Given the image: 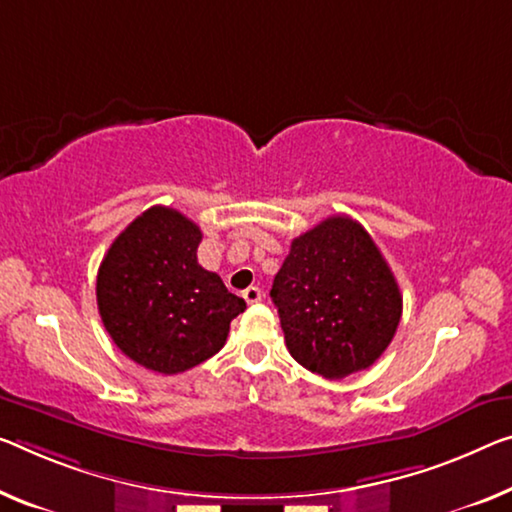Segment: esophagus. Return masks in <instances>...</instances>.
<instances>
[{
    "instance_id": "34e87169",
    "label": "esophagus",
    "mask_w": 512,
    "mask_h": 512,
    "mask_svg": "<svg viewBox=\"0 0 512 512\" xmlns=\"http://www.w3.org/2000/svg\"><path fill=\"white\" fill-rule=\"evenodd\" d=\"M242 297H245V302H247V304H256V302H261L263 293H261V288L249 286L247 290H242Z\"/></svg>"
}]
</instances>
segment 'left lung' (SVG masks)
<instances>
[{"mask_svg": "<svg viewBox=\"0 0 512 512\" xmlns=\"http://www.w3.org/2000/svg\"><path fill=\"white\" fill-rule=\"evenodd\" d=\"M270 297L290 355L327 380L373 366L403 313L391 267L364 226L345 215L293 240Z\"/></svg>", "mask_w": 512, "mask_h": 512, "instance_id": "1", "label": "left lung"}]
</instances>
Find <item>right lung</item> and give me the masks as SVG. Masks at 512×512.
Masks as SVG:
<instances>
[{
    "label": "right lung",
    "mask_w": 512,
    "mask_h": 512,
    "mask_svg": "<svg viewBox=\"0 0 512 512\" xmlns=\"http://www.w3.org/2000/svg\"><path fill=\"white\" fill-rule=\"evenodd\" d=\"M201 229L183 212L153 206L102 258L96 283L107 334L125 357L162 375L199 366L224 348L247 309L219 274L196 261Z\"/></svg>",
    "instance_id": "1"
}]
</instances>
